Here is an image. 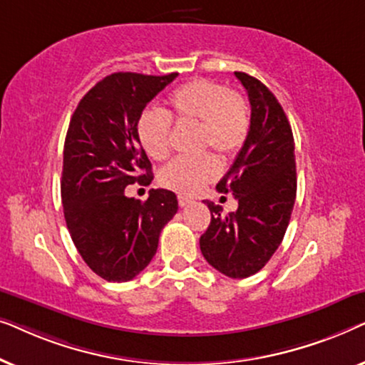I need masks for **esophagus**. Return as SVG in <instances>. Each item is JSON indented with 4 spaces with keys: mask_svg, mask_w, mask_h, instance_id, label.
Returning <instances> with one entry per match:
<instances>
[{
    "mask_svg": "<svg viewBox=\"0 0 365 365\" xmlns=\"http://www.w3.org/2000/svg\"><path fill=\"white\" fill-rule=\"evenodd\" d=\"M178 202H179V206L181 207H186V206H189V204H191L192 201L189 197H186V196H178Z\"/></svg>",
    "mask_w": 365,
    "mask_h": 365,
    "instance_id": "1",
    "label": "esophagus"
}]
</instances>
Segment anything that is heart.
<instances>
[{
    "label": "heart",
    "mask_w": 365,
    "mask_h": 365,
    "mask_svg": "<svg viewBox=\"0 0 365 365\" xmlns=\"http://www.w3.org/2000/svg\"><path fill=\"white\" fill-rule=\"evenodd\" d=\"M169 113L179 124H197L199 148H212L224 158L241 151L251 129L249 106L241 94L211 79H192L168 98ZM173 121L166 111L148 108L138 119V136L149 158L166 159L171 148ZM219 174L212 154L178 158L159 173V182L173 191L192 194Z\"/></svg>",
    "instance_id": "1"
}]
</instances>
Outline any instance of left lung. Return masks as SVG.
<instances>
[{
  "instance_id": "8db88e82",
  "label": "left lung",
  "mask_w": 365,
  "mask_h": 365,
  "mask_svg": "<svg viewBox=\"0 0 365 365\" xmlns=\"http://www.w3.org/2000/svg\"><path fill=\"white\" fill-rule=\"evenodd\" d=\"M251 103L247 139L216 189L237 199V211L222 214L206 201L211 224L199 239L206 261L224 276L244 279L266 266L291 221L297 178L291 124L276 96L246 73L236 71Z\"/></svg>"
}]
</instances>
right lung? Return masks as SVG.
I'll return each mask as SVG.
<instances>
[{"label": "right lung", "instance_id": "right-lung-1", "mask_svg": "<svg viewBox=\"0 0 365 365\" xmlns=\"http://www.w3.org/2000/svg\"><path fill=\"white\" fill-rule=\"evenodd\" d=\"M176 76L109 74L84 94L69 121L61 178L64 219L83 261L108 282L136 277L178 212L176 194L168 189H151L144 202L124 194L129 184L153 181L138 119Z\"/></svg>", "mask_w": 365, "mask_h": 365}]
</instances>
